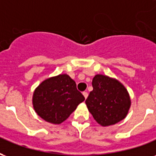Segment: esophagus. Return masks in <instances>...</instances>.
Segmentation results:
<instances>
[{"label":"esophagus","instance_id":"esophagus-1","mask_svg":"<svg viewBox=\"0 0 156 156\" xmlns=\"http://www.w3.org/2000/svg\"><path fill=\"white\" fill-rule=\"evenodd\" d=\"M83 96H84V98H88V93H87V92H83Z\"/></svg>","mask_w":156,"mask_h":156}]
</instances>
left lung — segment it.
<instances>
[{"label":"left lung","instance_id":"left-lung-1","mask_svg":"<svg viewBox=\"0 0 156 156\" xmlns=\"http://www.w3.org/2000/svg\"><path fill=\"white\" fill-rule=\"evenodd\" d=\"M93 91L86 99L88 111L98 124L107 127L126 117L130 108L129 92L116 78L96 74L92 82Z\"/></svg>","mask_w":156,"mask_h":156}]
</instances>
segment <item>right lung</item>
I'll use <instances>...</instances> for the list:
<instances>
[{
	"mask_svg": "<svg viewBox=\"0 0 156 156\" xmlns=\"http://www.w3.org/2000/svg\"><path fill=\"white\" fill-rule=\"evenodd\" d=\"M76 83L62 73L46 78L35 88L32 95L33 108L39 117L53 124H60L84 101Z\"/></svg>",
	"mask_w": 156,
	"mask_h": 156,
	"instance_id": "obj_1",
	"label": "right lung"
}]
</instances>
